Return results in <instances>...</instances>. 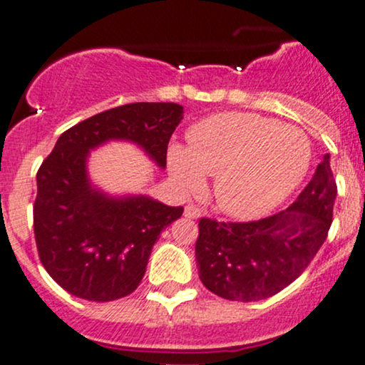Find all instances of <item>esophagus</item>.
<instances>
[{
  "instance_id": "34e87169",
  "label": "esophagus",
  "mask_w": 365,
  "mask_h": 365,
  "mask_svg": "<svg viewBox=\"0 0 365 365\" xmlns=\"http://www.w3.org/2000/svg\"><path fill=\"white\" fill-rule=\"evenodd\" d=\"M183 216L188 217V220H197V217L202 216V211L194 204H188V206H185V211H183Z\"/></svg>"
}]
</instances>
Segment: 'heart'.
<instances>
[{
    "label": "heart",
    "instance_id": "obj_1",
    "mask_svg": "<svg viewBox=\"0 0 365 365\" xmlns=\"http://www.w3.org/2000/svg\"><path fill=\"white\" fill-rule=\"evenodd\" d=\"M311 140L300 128L255 113H217L188 132V148L166 154L175 185L195 192L215 175L221 211L252 220L273 211L302 183L311 168Z\"/></svg>",
    "mask_w": 365,
    "mask_h": 365
}]
</instances>
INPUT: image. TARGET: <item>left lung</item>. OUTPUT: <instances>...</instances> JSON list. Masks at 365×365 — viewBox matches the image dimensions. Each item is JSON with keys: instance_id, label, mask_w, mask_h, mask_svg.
Here are the masks:
<instances>
[{"instance_id": "left-lung-1", "label": "left lung", "mask_w": 365, "mask_h": 365, "mask_svg": "<svg viewBox=\"0 0 365 365\" xmlns=\"http://www.w3.org/2000/svg\"><path fill=\"white\" fill-rule=\"evenodd\" d=\"M336 182L324 154L307 187L284 211L249 223L202 217L195 244L199 278L226 300L269 299L295 282L328 237Z\"/></svg>"}]
</instances>
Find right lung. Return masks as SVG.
<instances>
[{
    "instance_id": "obj_1",
    "label": "right lung",
    "mask_w": 365,
    "mask_h": 365,
    "mask_svg": "<svg viewBox=\"0 0 365 365\" xmlns=\"http://www.w3.org/2000/svg\"><path fill=\"white\" fill-rule=\"evenodd\" d=\"M177 103H132L98 113L63 132L37 171L34 235L39 259L63 290L92 302L127 297L144 278L163 228L182 216L148 195H108L87 173L91 150L110 140L139 145L161 170Z\"/></svg>"
}]
</instances>
